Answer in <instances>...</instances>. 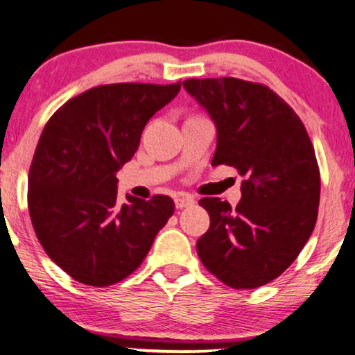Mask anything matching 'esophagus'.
<instances>
[{"label":"esophagus","mask_w":355,"mask_h":355,"mask_svg":"<svg viewBox=\"0 0 355 355\" xmlns=\"http://www.w3.org/2000/svg\"><path fill=\"white\" fill-rule=\"evenodd\" d=\"M195 203L192 196L189 195H184V193H179L174 196V205H176L178 209H182V208H189V206H192Z\"/></svg>","instance_id":"34e87169"}]
</instances>
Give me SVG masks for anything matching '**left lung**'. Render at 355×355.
<instances>
[{"mask_svg": "<svg viewBox=\"0 0 355 355\" xmlns=\"http://www.w3.org/2000/svg\"><path fill=\"white\" fill-rule=\"evenodd\" d=\"M182 85L216 125L211 165L244 178L236 208L200 200L211 225L196 241L198 257L233 288L268 284L298 257L318 220L320 176L306 128L266 85L234 78Z\"/></svg>", "mask_w": 355, "mask_h": 355, "instance_id": "1", "label": "left lung"}]
</instances>
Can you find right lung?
I'll return each instance as SVG.
<instances>
[{"label":"right lung","mask_w":355,"mask_h":355,"mask_svg":"<svg viewBox=\"0 0 355 355\" xmlns=\"http://www.w3.org/2000/svg\"><path fill=\"white\" fill-rule=\"evenodd\" d=\"M181 84L94 87L46 123L28 174L33 228L73 279L106 287L143 263L174 212L166 195L117 201V171L132 160L149 119Z\"/></svg>","instance_id":"right-lung-1"}]
</instances>
